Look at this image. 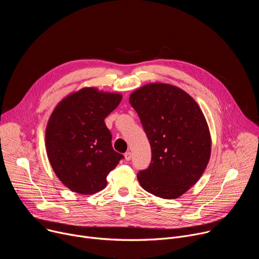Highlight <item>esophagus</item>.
<instances>
[{"label": "esophagus", "mask_w": 259, "mask_h": 259, "mask_svg": "<svg viewBox=\"0 0 259 259\" xmlns=\"http://www.w3.org/2000/svg\"><path fill=\"white\" fill-rule=\"evenodd\" d=\"M124 157H125V160H126V161H130V160H131L132 155H131V153H130V152H128V153H126V154H125V156H124Z\"/></svg>", "instance_id": "obj_1"}]
</instances>
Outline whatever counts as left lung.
Segmentation results:
<instances>
[{
	"label": "left lung",
	"mask_w": 259,
	"mask_h": 259,
	"mask_svg": "<svg viewBox=\"0 0 259 259\" xmlns=\"http://www.w3.org/2000/svg\"><path fill=\"white\" fill-rule=\"evenodd\" d=\"M136 110L150 140L152 162L139 171L143 190L163 199H176L202 176L211 155L207 121L195 99L182 89L151 83L131 93Z\"/></svg>",
	"instance_id": "8db88e82"
}]
</instances>
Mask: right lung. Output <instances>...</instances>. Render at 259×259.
Returning <instances> with one entry per match:
<instances>
[{
  "label": "right lung",
  "instance_id": "right-lung-1",
  "mask_svg": "<svg viewBox=\"0 0 259 259\" xmlns=\"http://www.w3.org/2000/svg\"><path fill=\"white\" fill-rule=\"evenodd\" d=\"M122 95L85 87L54 108L46 127V151L53 171L71 192L92 195L103 190L107 174L123 155L114 151L104 119Z\"/></svg>",
  "mask_w": 259,
  "mask_h": 259
}]
</instances>
